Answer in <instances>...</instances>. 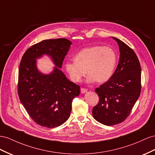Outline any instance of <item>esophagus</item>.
<instances>
[{"mask_svg": "<svg viewBox=\"0 0 155 155\" xmlns=\"http://www.w3.org/2000/svg\"><path fill=\"white\" fill-rule=\"evenodd\" d=\"M87 91V89H85V88H81V93H85Z\"/></svg>", "mask_w": 155, "mask_h": 155, "instance_id": "34e87169", "label": "esophagus"}]
</instances>
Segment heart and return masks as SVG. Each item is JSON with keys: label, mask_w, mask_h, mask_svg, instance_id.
I'll list each match as a JSON object with an SVG mask.
<instances>
[{"label": "heart", "mask_w": 155, "mask_h": 155, "mask_svg": "<svg viewBox=\"0 0 155 155\" xmlns=\"http://www.w3.org/2000/svg\"><path fill=\"white\" fill-rule=\"evenodd\" d=\"M117 56L109 46L93 45L83 48L74 56V61L65 62L64 67L71 80L81 81L87 72L88 81L104 83L109 80L115 71Z\"/></svg>", "instance_id": "1"}]
</instances>
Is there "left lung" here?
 <instances>
[{
	"instance_id": "8db88e82",
	"label": "left lung",
	"mask_w": 155,
	"mask_h": 155,
	"mask_svg": "<svg viewBox=\"0 0 155 155\" xmlns=\"http://www.w3.org/2000/svg\"><path fill=\"white\" fill-rule=\"evenodd\" d=\"M117 41L119 64L107 81L95 89L99 101L93 109V116L107 126L117 124L129 116L141 93V66L133 49L123 41Z\"/></svg>"
}]
</instances>
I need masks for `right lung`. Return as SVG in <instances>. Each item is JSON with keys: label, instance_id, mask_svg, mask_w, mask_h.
I'll use <instances>...</instances> for the list:
<instances>
[{"label": "right lung", "instance_id": "add662e5", "mask_svg": "<svg viewBox=\"0 0 155 155\" xmlns=\"http://www.w3.org/2000/svg\"><path fill=\"white\" fill-rule=\"evenodd\" d=\"M72 42L66 38L45 40L25 52L19 68L18 92L21 102L31 118L41 127H57L68 120L74 98L80 87L66 78L61 68ZM44 54L57 66L50 74L40 73L35 58Z\"/></svg>", "mask_w": 155, "mask_h": 155}]
</instances>
